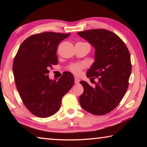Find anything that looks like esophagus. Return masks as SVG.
Returning <instances> with one entry per match:
<instances>
[{
  "label": "esophagus",
  "mask_w": 147,
  "mask_h": 147,
  "mask_svg": "<svg viewBox=\"0 0 147 147\" xmlns=\"http://www.w3.org/2000/svg\"><path fill=\"white\" fill-rule=\"evenodd\" d=\"M79 82H80V79L78 78H77V77H75V78H74V82H75V84H78Z\"/></svg>",
  "instance_id": "esophagus-1"
}]
</instances>
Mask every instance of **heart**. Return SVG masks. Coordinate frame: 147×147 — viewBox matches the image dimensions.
<instances>
[{
  "label": "heart",
  "mask_w": 147,
  "mask_h": 147,
  "mask_svg": "<svg viewBox=\"0 0 147 147\" xmlns=\"http://www.w3.org/2000/svg\"><path fill=\"white\" fill-rule=\"evenodd\" d=\"M84 67V65L80 63H75V64H73L69 67V69L73 72V73L78 74L80 73L81 69Z\"/></svg>",
  "instance_id": "heart-1"
}]
</instances>
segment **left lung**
Returning <instances> with one entry per match:
<instances>
[{
	"mask_svg": "<svg viewBox=\"0 0 147 147\" xmlns=\"http://www.w3.org/2000/svg\"><path fill=\"white\" fill-rule=\"evenodd\" d=\"M77 34L95 50L94 61L86 74L95 86L80 82L84 88L80 104L91 114L105 115L117 106L127 91L131 71L130 53L123 40L107 30L93 29Z\"/></svg>",
	"mask_w": 147,
	"mask_h": 147,
	"instance_id": "obj_1",
	"label": "left lung"
}]
</instances>
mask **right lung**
Here are the masks:
<instances>
[{
  "label": "right lung",
  "instance_id": "1",
  "mask_svg": "<svg viewBox=\"0 0 147 147\" xmlns=\"http://www.w3.org/2000/svg\"><path fill=\"white\" fill-rule=\"evenodd\" d=\"M70 34L48 32L32 35L22 43L14 58L13 73L19 95L27 109L39 117L56 113L74 84L70 72L57 81L48 75L49 69L58 64L59 43Z\"/></svg>",
  "mask_w": 147,
  "mask_h": 147
}]
</instances>
